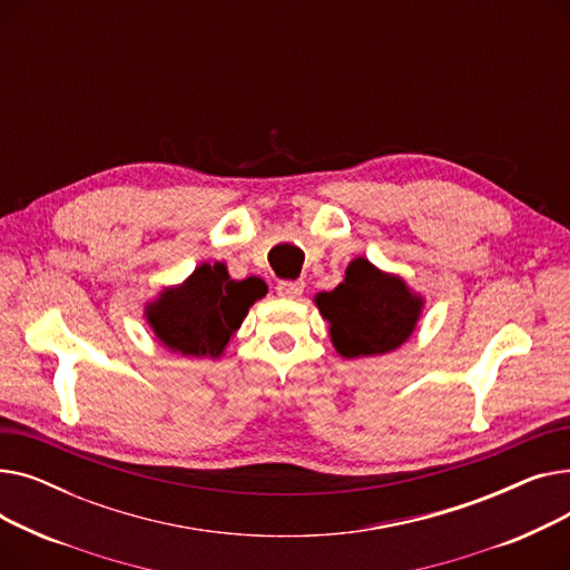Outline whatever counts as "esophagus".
Returning a JSON list of instances; mask_svg holds the SVG:
<instances>
[{
	"mask_svg": "<svg viewBox=\"0 0 570 570\" xmlns=\"http://www.w3.org/2000/svg\"><path fill=\"white\" fill-rule=\"evenodd\" d=\"M303 291H305V282H288V279H284V282L277 284V293L282 297H291V301H293V297H301Z\"/></svg>",
	"mask_w": 570,
	"mask_h": 570,
	"instance_id": "34e87169",
	"label": "esophagus"
}]
</instances>
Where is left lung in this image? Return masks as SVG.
Wrapping results in <instances>:
<instances>
[{
    "mask_svg": "<svg viewBox=\"0 0 570 570\" xmlns=\"http://www.w3.org/2000/svg\"><path fill=\"white\" fill-rule=\"evenodd\" d=\"M316 305L331 321L333 344L344 357L397 348L413 333L423 307L402 279L383 275L365 258L351 261L346 279L331 293H318Z\"/></svg>",
    "mask_w": 570,
    "mask_h": 570,
    "instance_id": "1",
    "label": "left lung"
}]
</instances>
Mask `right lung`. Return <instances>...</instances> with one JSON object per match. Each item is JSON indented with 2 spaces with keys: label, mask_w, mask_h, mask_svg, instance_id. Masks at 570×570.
<instances>
[{
  "label": "right lung",
  "mask_w": 570,
  "mask_h": 570,
  "mask_svg": "<svg viewBox=\"0 0 570 570\" xmlns=\"http://www.w3.org/2000/svg\"><path fill=\"white\" fill-rule=\"evenodd\" d=\"M261 295V279L233 282L222 263H205L183 286L166 291L149 307L147 321L173 351L194 357L219 355Z\"/></svg>",
  "instance_id": "right-lung-1"
}]
</instances>
